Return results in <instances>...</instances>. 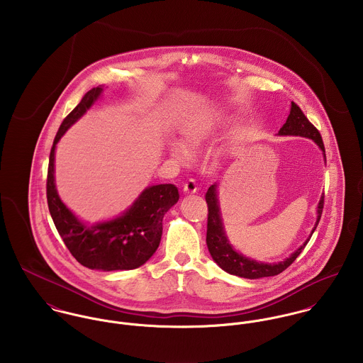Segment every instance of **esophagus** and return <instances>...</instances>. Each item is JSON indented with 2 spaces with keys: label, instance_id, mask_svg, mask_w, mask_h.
Masks as SVG:
<instances>
[{
  "label": "esophagus",
  "instance_id": "1",
  "mask_svg": "<svg viewBox=\"0 0 363 363\" xmlns=\"http://www.w3.org/2000/svg\"><path fill=\"white\" fill-rule=\"evenodd\" d=\"M183 191H184V193H190V194L196 193V191H197V183H196L193 179H189V180L184 183V186H183Z\"/></svg>",
  "mask_w": 363,
  "mask_h": 363
}]
</instances>
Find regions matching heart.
<instances>
[{
  "label": "heart",
  "instance_id": "obj_1",
  "mask_svg": "<svg viewBox=\"0 0 363 363\" xmlns=\"http://www.w3.org/2000/svg\"><path fill=\"white\" fill-rule=\"evenodd\" d=\"M215 124L211 121H196L187 125L183 131L184 141H173L170 144V152L173 157H176L179 162L186 163L191 160L193 150L199 145H201L204 141L213 134Z\"/></svg>",
  "mask_w": 363,
  "mask_h": 363
}]
</instances>
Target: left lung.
<instances>
[{
  "label": "left lung",
  "mask_w": 363,
  "mask_h": 363,
  "mask_svg": "<svg viewBox=\"0 0 363 363\" xmlns=\"http://www.w3.org/2000/svg\"><path fill=\"white\" fill-rule=\"evenodd\" d=\"M279 135H299V137H306L313 140L324 152L325 157V150L323 144V138L320 135V131L311 124L305 116V113L301 110V107L295 102H292L291 113L286 118V123L282 125V128L278 133ZM206 201L208 206V223H207V246L213 261L226 272L242 277V278H249V279H257L262 277H274L285 271L296 257L302 253L305 246L311 239H308L294 255H291L285 261L277 262V264H268V262H259L256 259H247L239 255L232 249L229 245V240L225 235L222 219H220V212H219V206H218V199H216V184H212L208 189L206 194ZM323 207H324V196L321 197L318 207H317V222L314 229L318 225V220L323 213ZM311 230V235L314 232Z\"/></svg>",
  "instance_id": "obj_1"
}]
</instances>
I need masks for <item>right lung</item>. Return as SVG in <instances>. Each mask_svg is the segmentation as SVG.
Returning a JSON list of instances; mask_svg holds the SVG:
<instances>
[{"label": "right lung", "instance_id": "1", "mask_svg": "<svg viewBox=\"0 0 363 363\" xmlns=\"http://www.w3.org/2000/svg\"><path fill=\"white\" fill-rule=\"evenodd\" d=\"M102 94L94 88L61 123L52 143L48 169V204L52 222L67 249L78 262L91 269H134L145 264L159 247L163 215L179 200L174 184L148 187L121 216L86 226L62 204L54 184L55 144Z\"/></svg>", "mask_w": 363, "mask_h": 363}]
</instances>
